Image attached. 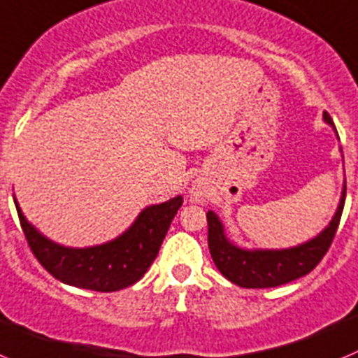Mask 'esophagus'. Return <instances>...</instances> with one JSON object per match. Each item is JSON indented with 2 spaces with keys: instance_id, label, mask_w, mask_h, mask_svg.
<instances>
[{
  "instance_id": "1",
  "label": "esophagus",
  "mask_w": 358,
  "mask_h": 358,
  "mask_svg": "<svg viewBox=\"0 0 358 358\" xmlns=\"http://www.w3.org/2000/svg\"><path fill=\"white\" fill-rule=\"evenodd\" d=\"M191 198H192V201H199V198H201V192H199L198 189H192Z\"/></svg>"
}]
</instances>
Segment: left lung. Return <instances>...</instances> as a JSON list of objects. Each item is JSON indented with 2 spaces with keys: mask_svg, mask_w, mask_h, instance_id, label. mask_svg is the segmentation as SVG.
Here are the masks:
<instances>
[{
  "mask_svg": "<svg viewBox=\"0 0 358 358\" xmlns=\"http://www.w3.org/2000/svg\"><path fill=\"white\" fill-rule=\"evenodd\" d=\"M323 121L334 128V123L327 112H323ZM344 198H346V178L343 183L339 205L336 208V214L331 215L330 223L312 239L291 248H280V250L237 246L228 239L224 224L219 215L208 210V250H210L215 267L224 278L246 289L278 287L283 283L308 275L321 262L334 241L344 208Z\"/></svg>",
  "mask_w": 358,
  "mask_h": 358,
  "instance_id": "1",
  "label": "left lung"
}]
</instances>
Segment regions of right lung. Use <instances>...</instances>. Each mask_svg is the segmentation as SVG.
Masks as SVG:
<instances>
[{
	"label": "right lung",
	"instance_id": "right-lung-1",
	"mask_svg": "<svg viewBox=\"0 0 358 358\" xmlns=\"http://www.w3.org/2000/svg\"><path fill=\"white\" fill-rule=\"evenodd\" d=\"M14 203L24 237L50 275L73 287L114 292L139 282L150 269L173 217L182 207V196L148 205L115 239L87 248L64 246L48 239L24 217L15 194Z\"/></svg>",
	"mask_w": 358,
	"mask_h": 358
}]
</instances>
